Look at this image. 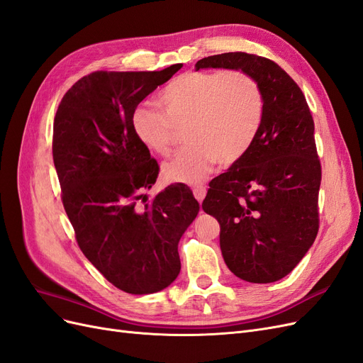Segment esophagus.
<instances>
[{
  "label": "esophagus",
  "mask_w": 363,
  "mask_h": 363,
  "mask_svg": "<svg viewBox=\"0 0 363 363\" xmlns=\"http://www.w3.org/2000/svg\"><path fill=\"white\" fill-rule=\"evenodd\" d=\"M192 191H194L195 199L199 200V203H201L204 200V196H206V188H204V186H195Z\"/></svg>",
  "instance_id": "34e87169"
}]
</instances>
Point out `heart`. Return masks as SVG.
<instances>
[{
    "label": "heart",
    "instance_id": "obj_1",
    "mask_svg": "<svg viewBox=\"0 0 363 363\" xmlns=\"http://www.w3.org/2000/svg\"><path fill=\"white\" fill-rule=\"evenodd\" d=\"M162 113L136 107L130 118L139 144L155 156H168L175 130L188 145L163 164L167 182L199 184L219 162L233 164L255 144L265 100L255 77L244 71H200L179 75L157 98Z\"/></svg>",
    "mask_w": 363,
    "mask_h": 363
}]
</instances>
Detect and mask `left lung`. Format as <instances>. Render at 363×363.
<instances>
[{"instance_id": "8db88e82", "label": "left lung", "mask_w": 363, "mask_h": 363, "mask_svg": "<svg viewBox=\"0 0 363 363\" xmlns=\"http://www.w3.org/2000/svg\"><path fill=\"white\" fill-rule=\"evenodd\" d=\"M255 77L265 100L257 139L247 155L208 186L203 211L221 225L225 265L250 283H272L298 265L318 233L321 164L306 98L277 63L224 52L195 63Z\"/></svg>"}]
</instances>
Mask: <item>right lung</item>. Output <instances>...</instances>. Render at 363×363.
<instances>
[{
  "mask_svg": "<svg viewBox=\"0 0 363 363\" xmlns=\"http://www.w3.org/2000/svg\"><path fill=\"white\" fill-rule=\"evenodd\" d=\"M182 67L84 75L65 94L54 118L52 160L77 242L127 294H155L177 279L179 240L200 211L183 183L136 207L156 183L159 164L136 140L130 118Z\"/></svg>",
  "mask_w": 363,
  "mask_h": 363,
  "instance_id": "1",
  "label": "right lung"
}]
</instances>
